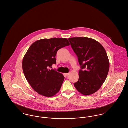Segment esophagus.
I'll list each match as a JSON object with an SVG mask.
<instances>
[{
    "mask_svg": "<svg viewBox=\"0 0 128 128\" xmlns=\"http://www.w3.org/2000/svg\"><path fill=\"white\" fill-rule=\"evenodd\" d=\"M69 74H70L69 73H68V74H64V75L66 76H69Z\"/></svg>",
    "mask_w": 128,
    "mask_h": 128,
    "instance_id": "obj_1",
    "label": "esophagus"
}]
</instances>
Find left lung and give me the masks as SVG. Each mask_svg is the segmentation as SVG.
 Returning a JSON list of instances; mask_svg holds the SVG:
<instances>
[{
    "instance_id": "left-lung-1",
    "label": "left lung",
    "mask_w": 128,
    "mask_h": 128,
    "mask_svg": "<svg viewBox=\"0 0 128 128\" xmlns=\"http://www.w3.org/2000/svg\"><path fill=\"white\" fill-rule=\"evenodd\" d=\"M68 41L82 69L74 86L84 95L93 94L105 82L109 72L110 63L106 52L100 43L93 39L75 37Z\"/></svg>"
}]
</instances>
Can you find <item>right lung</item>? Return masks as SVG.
Instances as JSON below:
<instances>
[{
  "instance_id": "add662e5",
  "label": "right lung",
  "mask_w": 128,
  "mask_h": 128,
  "mask_svg": "<svg viewBox=\"0 0 128 128\" xmlns=\"http://www.w3.org/2000/svg\"><path fill=\"white\" fill-rule=\"evenodd\" d=\"M70 44L66 38H54L38 40L29 48L23 59V70L30 85L39 94L51 97L60 90L64 77L49 68L56 64L58 50Z\"/></svg>"
}]
</instances>
